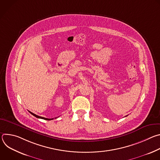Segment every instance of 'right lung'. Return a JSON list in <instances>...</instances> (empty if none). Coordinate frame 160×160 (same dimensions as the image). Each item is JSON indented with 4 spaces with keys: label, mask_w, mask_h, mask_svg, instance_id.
Returning <instances> with one entry per match:
<instances>
[{
    "label": "right lung",
    "mask_w": 160,
    "mask_h": 160,
    "mask_svg": "<svg viewBox=\"0 0 160 160\" xmlns=\"http://www.w3.org/2000/svg\"><path fill=\"white\" fill-rule=\"evenodd\" d=\"M32 115H33L34 117H35L36 118H41V119H43V120H53L54 118H44V117H39V116H38V115H35V114H34V113H33V112H30V111H29Z\"/></svg>",
    "instance_id": "obj_1"
}]
</instances>
